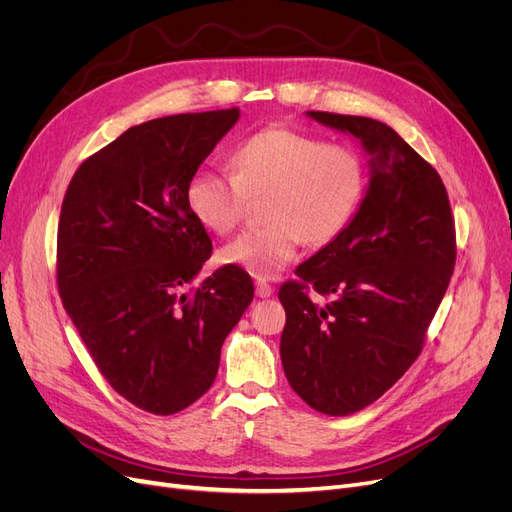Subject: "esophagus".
I'll return each instance as SVG.
<instances>
[{
    "label": "esophagus",
    "instance_id": "obj_1",
    "mask_svg": "<svg viewBox=\"0 0 512 512\" xmlns=\"http://www.w3.org/2000/svg\"><path fill=\"white\" fill-rule=\"evenodd\" d=\"M272 293H274V289L268 285V282H255V295L257 297L266 299V297H272Z\"/></svg>",
    "mask_w": 512,
    "mask_h": 512
}]
</instances>
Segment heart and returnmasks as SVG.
Listing matches in <instances>:
<instances>
[{"label":"heart","mask_w":512,"mask_h":512,"mask_svg":"<svg viewBox=\"0 0 512 512\" xmlns=\"http://www.w3.org/2000/svg\"><path fill=\"white\" fill-rule=\"evenodd\" d=\"M232 173L198 170L185 200L208 230L230 232L251 198H263L270 223L246 230L219 251L223 266L274 278L295 259L301 240L323 246L352 223L367 192V166L350 145L325 143L293 128H266L240 143Z\"/></svg>","instance_id":"obj_1"}]
</instances>
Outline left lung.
<instances>
[{
	"label": "left lung",
	"mask_w": 512,
	"mask_h": 512,
	"mask_svg": "<svg viewBox=\"0 0 512 512\" xmlns=\"http://www.w3.org/2000/svg\"><path fill=\"white\" fill-rule=\"evenodd\" d=\"M306 116L361 143L369 183L352 223L301 263L297 282L280 287V358L312 409L350 415L418 358L456 266V230L439 173L394 128L325 111ZM306 288L330 301L312 302Z\"/></svg>",
	"instance_id": "obj_1"
}]
</instances>
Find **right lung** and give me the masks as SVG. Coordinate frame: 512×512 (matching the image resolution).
Returning <instances> with one entry per match:
<instances>
[{"mask_svg": "<svg viewBox=\"0 0 512 512\" xmlns=\"http://www.w3.org/2000/svg\"><path fill=\"white\" fill-rule=\"evenodd\" d=\"M238 118L234 107L130 126L75 170L63 200V306L111 388L149 413L183 411L213 386L253 301L251 276L232 266L183 293L213 251L185 189Z\"/></svg>", "mask_w": 512, "mask_h": 512, "instance_id": "right-lung-1", "label": "right lung"}]
</instances>
